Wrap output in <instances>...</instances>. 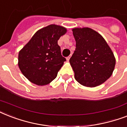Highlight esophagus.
Wrapping results in <instances>:
<instances>
[{
    "mask_svg": "<svg viewBox=\"0 0 127 127\" xmlns=\"http://www.w3.org/2000/svg\"><path fill=\"white\" fill-rule=\"evenodd\" d=\"M70 58V56H68V57H66V60H67V61H69Z\"/></svg>",
    "mask_w": 127,
    "mask_h": 127,
    "instance_id": "esophagus-1",
    "label": "esophagus"
}]
</instances>
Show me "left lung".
I'll list each match as a JSON object with an SVG mask.
<instances>
[{
  "instance_id": "left-lung-1",
  "label": "left lung",
  "mask_w": 127,
  "mask_h": 127,
  "mask_svg": "<svg viewBox=\"0 0 127 127\" xmlns=\"http://www.w3.org/2000/svg\"><path fill=\"white\" fill-rule=\"evenodd\" d=\"M76 49L70 59L76 80L84 86H97L109 78L115 58L104 38L89 28L72 29Z\"/></svg>"
}]
</instances>
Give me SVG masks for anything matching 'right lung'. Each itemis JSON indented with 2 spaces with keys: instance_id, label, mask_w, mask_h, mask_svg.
<instances>
[{
  "instance_id": "1",
  "label": "right lung",
  "mask_w": 127,
  "mask_h": 127,
  "mask_svg": "<svg viewBox=\"0 0 127 127\" xmlns=\"http://www.w3.org/2000/svg\"><path fill=\"white\" fill-rule=\"evenodd\" d=\"M66 29L51 24L38 30L20 51L18 66L22 73L39 86L53 80L66 59L61 55L58 40Z\"/></svg>"
}]
</instances>
